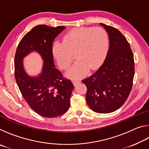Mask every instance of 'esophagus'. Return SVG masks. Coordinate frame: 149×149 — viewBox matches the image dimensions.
Here are the masks:
<instances>
[{
  "mask_svg": "<svg viewBox=\"0 0 149 149\" xmlns=\"http://www.w3.org/2000/svg\"><path fill=\"white\" fill-rule=\"evenodd\" d=\"M79 83H80L79 80H74V81H73V84H74V86H76V85L79 84Z\"/></svg>",
  "mask_w": 149,
  "mask_h": 149,
  "instance_id": "obj_1",
  "label": "esophagus"
}]
</instances>
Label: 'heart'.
Listing matches in <instances>:
<instances>
[{
    "label": "heart",
    "mask_w": 149,
    "mask_h": 149,
    "mask_svg": "<svg viewBox=\"0 0 149 149\" xmlns=\"http://www.w3.org/2000/svg\"><path fill=\"white\" fill-rule=\"evenodd\" d=\"M109 39L102 27H79L65 33L62 42L55 41L52 53L62 70H67L74 60H77L68 72L71 78L81 77L88 70L97 69L107 56Z\"/></svg>",
    "instance_id": "b5f03b06"
}]
</instances>
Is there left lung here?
<instances>
[{
  "label": "left lung",
  "mask_w": 149,
  "mask_h": 149,
  "mask_svg": "<svg viewBox=\"0 0 149 149\" xmlns=\"http://www.w3.org/2000/svg\"><path fill=\"white\" fill-rule=\"evenodd\" d=\"M108 33L110 47L104 63L94 74L82 80L86 100L93 111L107 114L124 104L133 86L134 58L130 43L119 30L100 24Z\"/></svg>",
  "instance_id": "obj_1"
}]
</instances>
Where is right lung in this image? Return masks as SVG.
<instances>
[{
	"instance_id": "obj_1",
	"label": "right lung",
	"mask_w": 149,
	"mask_h": 149,
	"mask_svg": "<svg viewBox=\"0 0 149 149\" xmlns=\"http://www.w3.org/2000/svg\"><path fill=\"white\" fill-rule=\"evenodd\" d=\"M64 26L51 27L39 25L27 32L20 41L14 58V74L17 86L27 104L37 114L55 118L69 109L74 85L55 68L52 42ZM35 50L44 60L43 72L39 77L31 78L24 72L23 57Z\"/></svg>"
}]
</instances>
